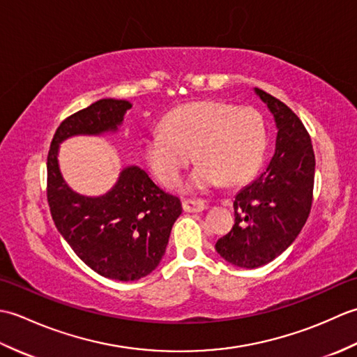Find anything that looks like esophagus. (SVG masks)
<instances>
[{
  "instance_id": "1",
  "label": "esophagus",
  "mask_w": 357,
  "mask_h": 357,
  "mask_svg": "<svg viewBox=\"0 0 357 357\" xmlns=\"http://www.w3.org/2000/svg\"><path fill=\"white\" fill-rule=\"evenodd\" d=\"M183 207L185 211H190V213H195V211H202L207 208L206 202L201 199H184Z\"/></svg>"
}]
</instances>
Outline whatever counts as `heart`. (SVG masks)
<instances>
[{
  "label": "heart",
  "mask_w": 357,
  "mask_h": 357,
  "mask_svg": "<svg viewBox=\"0 0 357 357\" xmlns=\"http://www.w3.org/2000/svg\"><path fill=\"white\" fill-rule=\"evenodd\" d=\"M265 126L259 113L221 101L181 105L146 142V161L164 185H174L192 161L201 164L190 185L207 188L245 183L259 169L265 151Z\"/></svg>",
  "instance_id": "heart-1"
}]
</instances>
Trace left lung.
Listing matches in <instances>:
<instances>
[{
	"mask_svg": "<svg viewBox=\"0 0 357 357\" xmlns=\"http://www.w3.org/2000/svg\"><path fill=\"white\" fill-rule=\"evenodd\" d=\"M278 126L276 150L255 183L236 195L234 225L216 242L225 261L257 268L284 253L305 225L313 204L314 151L299 116L278 98L256 89Z\"/></svg>",
	"mask_w": 357,
	"mask_h": 357,
	"instance_id": "left-lung-1",
	"label": "left lung"
}]
</instances>
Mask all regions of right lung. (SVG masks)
I'll return each mask as SVG.
<instances>
[{
	"label": "right lung",
	"mask_w": 357,
	"mask_h": 357,
	"mask_svg": "<svg viewBox=\"0 0 357 357\" xmlns=\"http://www.w3.org/2000/svg\"><path fill=\"white\" fill-rule=\"evenodd\" d=\"M132 104L100 100L67 116L47 155V202L58 231L87 267L118 280L153 271L165 253L181 201L159 188L139 167H127L118 184L100 198L73 193L58 169V142L79 133L116 130Z\"/></svg>",
	"instance_id": "1"
}]
</instances>
